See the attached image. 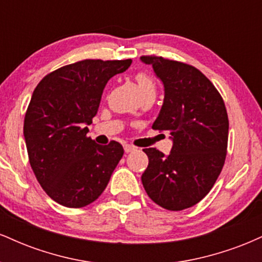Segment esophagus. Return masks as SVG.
I'll return each mask as SVG.
<instances>
[{"label": "esophagus", "mask_w": 262, "mask_h": 262, "mask_svg": "<svg viewBox=\"0 0 262 262\" xmlns=\"http://www.w3.org/2000/svg\"><path fill=\"white\" fill-rule=\"evenodd\" d=\"M124 150H125V152H132V151H135L137 148H135L134 145H130V144H125Z\"/></svg>", "instance_id": "34e87169"}]
</instances>
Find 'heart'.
Listing matches in <instances>:
<instances>
[{
  "instance_id": "obj_1",
  "label": "heart",
  "mask_w": 262,
  "mask_h": 262,
  "mask_svg": "<svg viewBox=\"0 0 262 262\" xmlns=\"http://www.w3.org/2000/svg\"><path fill=\"white\" fill-rule=\"evenodd\" d=\"M134 79L137 81L141 95H156L155 80L152 79L151 75H149L148 73H144V71H140V73L135 75Z\"/></svg>"
}]
</instances>
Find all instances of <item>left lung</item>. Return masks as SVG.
Returning a JSON list of instances; mask_svg holds the SVG:
<instances>
[{
  "mask_svg": "<svg viewBox=\"0 0 262 262\" xmlns=\"http://www.w3.org/2000/svg\"><path fill=\"white\" fill-rule=\"evenodd\" d=\"M152 65L165 87V98L155 130H166L173 140L170 155L156 148L143 149L149 165L141 176L144 188L156 204L182 210L208 194L224 166L229 119L221 93L194 66L141 56Z\"/></svg>",
  "mask_w": 262,
  "mask_h": 262,
  "instance_id": "left-lung-1",
  "label": "left lung"
}]
</instances>
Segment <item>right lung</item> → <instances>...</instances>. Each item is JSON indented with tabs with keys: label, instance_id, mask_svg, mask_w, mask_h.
Returning <instances> with one entry per match:
<instances>
[{
	"label": "right lung",
	"instance_id": "obj_1",
	"mask_svg": "<svg viewBox=\"0 0 262 262\" xmlns=\"http://www.w3.org/2000/svg\"><path fill=\"white\" fill-rule=\"evenodd\" d=\"M130 64L81 60L48 74L33 92L23 127L29 164L45 193L61 206L81 208L97 200L124 154L118 141L96 144L86 125L108 80Z\"/></svg>",
	"mask_w": 262,
	"mask_h": 262
}]
</instances>
